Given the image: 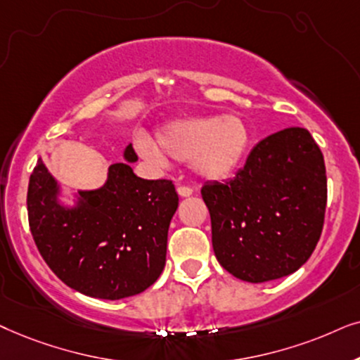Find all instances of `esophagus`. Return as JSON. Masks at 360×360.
<instances>
[{"instance_id": "34e87169", "label": "esophagus", "mask_w": 360, "mask_h": 360, "mask_svg": "<svg viewBox=\"0 0 360 360\" xmlns=\"http://www.w3.org/2000/svg\"><path fill=\"white\" fill-rule=\"evenodd\" d=\"M193 193L194 191L193 188H189V186H179V188H177V194H179L181 198H189Z\"/></svg>"}]
</instances>
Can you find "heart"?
Returning <instances> with one entry per match:
<instances>
[{
  "mask_svg": "<svg viewBox=\"0 0 360 360\" xmlns=\"http://www.w3.org/2000/svg\"><path fill=\"white\" fill-rule=\"evenodd\" d=\"M158 147L145 135L135 140L136 150L148 160L166 162L191 161L205 179H224L245 160L252 133L238 117H205L177 120L158 131Z\"/></svg>",
  "mask_w": 360,
  "mask_h": 360,
  "instance_id": "1",
  "label": "heart"
}]
</instances>
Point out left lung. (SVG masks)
Wrapping results in <instances>:
<instances>
[{
    "instance_id": "obj_1",
    "label": "left lung",
    "mask_w": 360,
    "mask_h": 360,
    "mask_svg": "<svg viewBox=\"0 0 360 360\" xmlns=\"http://www.w3.org/2000/svg\"><path fill=\"white\" fill-rule=\"evenodd\" d=\"M220 265L250 283L291 275L318 245L328 179L324 158L304 128L258 141L232 179L200 189Z\"/></svg>"
}]
</instances>
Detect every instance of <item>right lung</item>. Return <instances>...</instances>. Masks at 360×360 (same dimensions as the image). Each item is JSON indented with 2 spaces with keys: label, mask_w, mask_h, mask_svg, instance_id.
Masks as SVG:
<instances>
[{
  "label": "right lung",
  "mask_w": 360,
  "mask_h": 360,
  "mask_svg": "<svg viewBox=\"0 0 360 360\" xmlns=\"http://www.w3.org/2000/svg\"><path fill=\"white\" fill-rule=\"evenodd\" d=\"M124 160H138L131 145ZM56 194L54 177L39 160L27 188L30 229L44 262L67 286L92 298L122 300L160 278L179 202L172 181L141 179L115 162L103 188L80 191L75 209L57 204Z\"/></svg>",
  "instance_id": "1"
}]
</instances>
